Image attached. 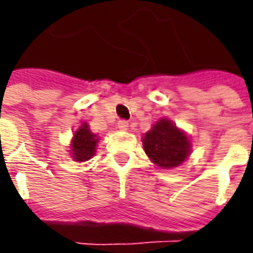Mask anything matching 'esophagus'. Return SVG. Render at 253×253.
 <instances>
[{
    "mask_svg": "<svg viewBox=\"0 0 253 253\" xmlns=\"http://www.w3.org/2000/svg\"><path fill=\"white\" fill-rule=\"evenodd\" d=\"M128 126H129L128 121H125V120H121V121H118V128H120L121 131H126V129H128Z\"/></svg>",
    "mask_w": 253,
    "mask_h": 253,
    "instance_id": "34e87169",
    "label": "esophagus"
}]
</instances>
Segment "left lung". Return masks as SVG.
Listing matches in <instances>:
<instances>
[{
    "label": "left lung",
    "instance_id": "8db88e82",
    "mask_svg": "<svg viewBox=\"0 0 253 253\" xmlns=\"http://www.w3.org/2000/svg\"><path fill=\"white\" fill-rule=\"evenodd\" d=\"M143 148L158 166L170 169L186 161L190 153L189 138L169 120L158 121L145 133Z\"/></svg>",
    "mask_w": 253,
    "mask_h": 253
}]
</instances>
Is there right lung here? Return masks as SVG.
Returning <instances> with one entry per match:
<instances>
[{
    "mask_svg": "<svg viewBox=\"0 0 253 253\" xmlns=\"http://www.w3.org/2000/svg\"><path fill=\"white\" fill-rule=\"evenodd\" d=\"M97 136L90 132L88 125L83 124L79 131H76L72 143V152H73L74 161L85 162L91 159L95 152V145H97Z\"/></svg>",
    "mask_w": 253,
    "mask_h": 253,
    "instance_id": "add662e5",
    "label": "right lung"
}]
</instances>
